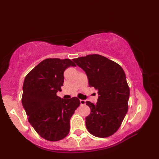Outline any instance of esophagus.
<instances>
[{"label":"esophagus","instance_id":"1","mask_svg":"<svg viewBox=\"0 0 159 159\" xmlns=\"http://www.w3.org/2000/svg\"><path fill=\"white\" fill-rule=\"evenodd\" d=\"M80 102L81 105H84L86 104V101H84V100H80Z\"/></svg>","mask_w":159,"mask_h":159}]
</instances>
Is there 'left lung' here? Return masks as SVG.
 Returning a JSON list of instances; mask_svg holds the SVG:
<instances>
[{"mask_svg": "<svg viewBox=\"0 0 159 159\" xmlns=\"http://www.w3.org/2000/svg\"><path fill=\"white\" fill-rule=\"evenodd\" d=\"M73 61L85 71L89 86L98 91L96 104L86 102L91 109L86 118L88 131L97 137L112 135L120 128L128 110L129 88L123 69L97 54L74 58Z\"/></svg>", "mask_w": 159, "mask_h": 159, "instance_id": "8db88e82", "label": "left lung"}]
</instances>
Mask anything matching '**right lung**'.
<instances>
[{"mask_svg": "<svg viewBox=\"0 0 159 159\" xmlns=\"http://www.w3.org/2000/svg\"><path fill=\"white\" fill-rule=\"evenodd\" d=\"M76 66L70 59L46 58L25 77L22 104L28 121L38 134L49 141H58L70 131V120L79 106L77 97L65 100L57 95L64 83V72Z\"/></svg>", "mask_w": 159, "mask_h": 159, "instance_id": "1", "label": "right lung"}]
</instances>
